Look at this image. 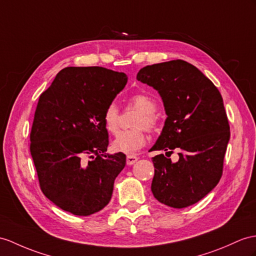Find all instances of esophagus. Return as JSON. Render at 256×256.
Masks as SVG:
<instances>
[{
	"label": "esophagus",
	"instance_id": "esophagus-1",
	"mask_svg": "<svg viewBox=\"0 0 256 256\" xmlns=\"http://www.w3.org/2000/svg\"><path fill=\"white\" fill-rule=\"evenodd\" d=\"M136 160H138V156H136V155H127V160H126V162H127V164H128V165H132V164H134Z\"/></svg>",
	"mask_w": 256,
	"mask_h": 256
}]
</instances>
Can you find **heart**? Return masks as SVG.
I'll use <instances>...</instances> for the list:
<instances>
[{"instance_id":"b5f03b06","label":"heart","mask_w":256,"mask_h":256,"mask_svg":"<svg viewBox=\"0 0 256 256\" xmlns=\"http://www.w3.org/2000/svg\"><path fill=\"white\" fill-rule=\"evenodd\" d=\"M129 105L140 112L132 122V129L124 130L117 134L113 142V148L117 152L132 154L146 144V136L143 128L154 132L158 128V117L155 114L156 102L146 93H134L128 98ZM102 120L106 132L115 134L120 129V110L115 103H110L103 112Z\"/></svg>"}]
</instances>
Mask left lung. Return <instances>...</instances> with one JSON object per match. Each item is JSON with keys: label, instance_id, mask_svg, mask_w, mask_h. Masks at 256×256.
<instances>
[{"label": "left lung", "instance_id": "8db88e82", "mask_svg": "<svg viewBox=\"0 0 256 256\" xmlns=\"http://www.w3.org/2000/svg\"><path fill=\"white\" fill-rule=\"evenodd\" d=\"M136 79L158 91L167 114L150 151H179L177 163L164 154L152 158L153 196L174 208L190 206L213 190L222 175L230 127L220 92L182 60L143 67Z\"/></svg>", "mask_w": 256, "mask_h": 256}]
</instances>
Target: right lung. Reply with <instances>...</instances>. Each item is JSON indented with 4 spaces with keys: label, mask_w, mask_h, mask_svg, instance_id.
<instances>
[{
    "label": "right lung",
    "mask_w": 256,
    "mask_h": 256,
    "mask_svg": "<svg viewBox=\"0 0 256 256\" xmlns=\"http://www.w3.org/2000/svg\"><path fill=\"white\" fill-rule=\"evenodd\" d=\"M127 84L104 67H66L41 93L30 132V153L50 201L78 216L110 201L126 155L104 154L108 134L103 112Z\"/></svg>",
    "instance_id": "1"
}]
</instances>
